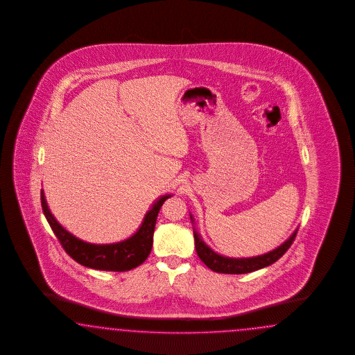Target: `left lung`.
Returning a JSON list of instances; mask_svg holds the SVG:
<instances>
[{
	"instance_id": "8db88e82",
	"label": "left lung",
	"mask_w": 355,
	"mask_h": 355,
	"mask_svg": "<svg viewBox=\"0 0 355 355\" xmlns=\"http://www.w3.org/2000/svg\"><path fill=\"white\" fill-rule=\"evenodd\" d=\"M191 217V223H193V217ZM297 230L291 234L281 246H279L267 254L252 257V258H227L215 252L209 248L205 241L202 239L200 234L193 229V239H195V248L198 252V257L205 263V266L217 273H227V275H242L250 273L258 269L266 268L275 261H277L286 251L291 248L294 238L297 236Z\"/></svg>"
}]
</instances>
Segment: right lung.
I'll return each instance as SVG.
<instances>
[{
  "instance_id": "obj_1",
  "label": "right lung",
  "mask_w": 355,
  "mask_h": 355,
  "mask_svg": "<svg viewBox=\"0 0 355 355\" xmlns=\"http://www.w3.org/2000/svg\"><path fill=\"white\" fill-rule=\"evenodd\" d=\"M42 207L46 221L52 227L54 234L58 238L64 251L76 260V263L87 268L112 272H125L137 268L146 259L148 258L153 243V232L157 215L160 212L162 203L171 198V193L160 196L144 215L139 229L125 241L107 245H96L85 242L74 234L67 232L49 211L45 195L42 190Z\"/></svg>"
}]
</instances>
